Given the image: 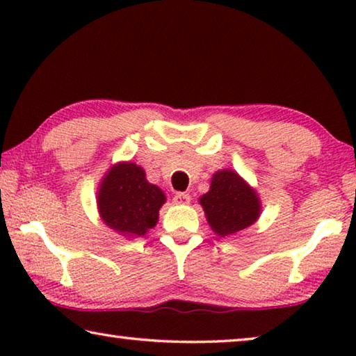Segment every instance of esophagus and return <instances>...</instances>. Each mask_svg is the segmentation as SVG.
Returning <instances> with one entry per match:
<instances>
[{
	"mask_svg": "<svg viewBox=\"0 0 356 356\" xmlns=\"http://www.w3.org/2000/svg\"><path fill=\"white\" fill-rule=\"evenodd\" d=\"M191 201V196L188 193H176V196H174V204H177V206H188Z\"/></svg>",
	"mask_w": 356,
	"mask_h": 356,
	"instance_id": "34e87169",
	"label": "esophagus"
}]
</instances>
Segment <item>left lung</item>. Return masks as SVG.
Here are the masks:
<instances>
[{"label":"left lung","mask_w":356,"mask_h":356,"mask_svg":"<svg viewBox=\"0 0 356 356\" xmlns=\"http://www.w3.org/2000/svg\"><path fill=\"white\" fill-rule=\"evenodd\" d=\"M209 226L218 237H231L259 220L262 202L257 191L232 170L216 171L210 188L200 197Z\"/></svg>","instance_id":"1"}]
</instances>
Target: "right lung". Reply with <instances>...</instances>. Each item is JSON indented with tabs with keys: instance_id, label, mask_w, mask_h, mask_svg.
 I'll return each instance as SVG.
<instances>
[{
	"instance_id": "1",
	"label": "right lung",
	"mask_w": 356,
	"mask_h": 356,
	"mask_svg": "<svg viewBox=\"0 0 356 356\" xmlns=\"http://www.w3.org/2000/svg\"><path fill=\"white\" fill-rule=\"evenodd\" d=\"M165 193L150 184L141 166L119 161L102 177L97 190V209L102 221L127 238L146 236L159 221Z\"/></svg>"
}]
</instances>
